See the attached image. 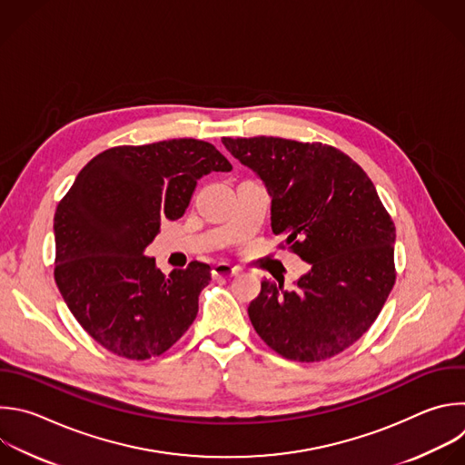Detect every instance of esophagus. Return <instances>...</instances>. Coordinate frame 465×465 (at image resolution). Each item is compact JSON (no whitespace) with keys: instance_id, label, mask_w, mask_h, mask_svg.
Returning <instances> with one entry per match:
<instances>
[{"instance_id":"1","label":"esophagus","mask_w":465,"mask_h":465,"mask_svg":"<svg viewBox=\"0 0 465 465\" xmlns=\"http://www.w3.org/2000/svg\"><path fill=\"white\" fill-rule=\"evenodd\" d=\"M237 272H239V270H237L235 266L228 264V262H217V264L213 266V270H212L213 277H233Z\"/></svg>"}]
</instances>
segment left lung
Wrapping results in <instances>:
<instances>
[{
  "label": "left lung",
  "instance_id": "1",
  "mask_svg": "<svg viewBox=\"0 0 465 465\" xmlns=\"http://www.w3.org/2000/svg\"><path fill=\"white\" fill-rule=\"evenodd\" d=\"M223 143L272 197V232L311 262L293 290L262 281L248 316L261 340L292 361H323L354 345L394 286V223L367 173L322 142L277 136Z\"/></svg>",
  "mask_w": 465,
  "mask_h": 465
}]
</instances>
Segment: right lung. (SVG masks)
I'll return each mask as SVG.
<instances>
[{
	"label": "right lung",
	"instance_id": "obj_1",
	"mask_svg": "<svg viewBox=\"0 0 465 465\" xmlns=\"http://www.w3.org/2000/svg\"><path fill=\"white\" fill-rule=\"evenodd\" d=\"M230 170L213 143L173 138L105 149L78 173L54 213V281L104 349L142 361L192 327L212 268L192 261L166 277L143 250L161 221L184 215L203 175Z\"/></svg>",
	"mask_w": 465,
	"mask_h": 465
}]
</instances>
